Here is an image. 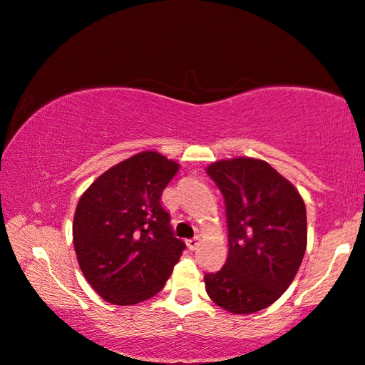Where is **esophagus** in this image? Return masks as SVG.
<instances>
[{
    "mask_svg": "<svg viewBox=\"0 0 365 365\" xmlns=\"http://www.w3.org/2000/svg\"><path fill=\"white\" fill-rule=\"evenodd\" d=\"M186 245H187V248H189V250H196L197 246H200V236H194V238L187 240V241H186Z\"/></svg>",
    "mask_w": 365,
    "mask_h": 365,
    "instance_id": "34e87169",
    "label": "esophagus"
}]
</instances>
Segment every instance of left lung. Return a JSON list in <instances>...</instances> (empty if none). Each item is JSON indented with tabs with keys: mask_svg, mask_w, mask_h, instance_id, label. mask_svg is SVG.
I'll use <instances>...</instances> for the list:
<instances>
[{
	"mask_svg": "<svg viewBox=\"0 0 365 365\" xmlns=\"http://www.w3.org/2000/svg\"><path fill=\"white\" fill-rule=\"evenodd\" d=\"M207 176L223 192L228 258L206 273L207 295L231 314H253L283 295L307 248V211L300 192L262 159L216 160Z\"/></svg>",
	"mask_w": 365,
	"mask_h": 365,
	"instance_id": "obj_1",
	"label": "left lung"
}]
</instances>
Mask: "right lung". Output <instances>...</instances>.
<instances>
[{
    "instance_id": "obj_1",
    "label": "right lung",
    "mask_w": 365,
    "mask_h": 365,
    "mask_svg": "<svg viewBox=\"0 0 365 365\" xmlns=\"http://www.w3.org/2000/svg\"><path fill=\"white\" fill-rule=\"evenodd\" d=\"M179 164L155 150L122 160L80 197L73 246L83 277L103 300L134 305L163 290L186 248L160 196Z\"/></svg>"
}]
</instances>
